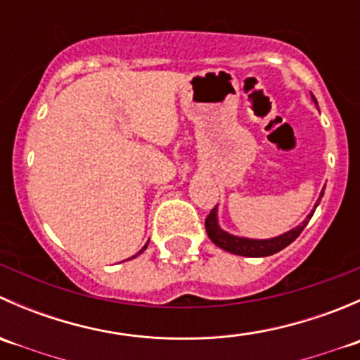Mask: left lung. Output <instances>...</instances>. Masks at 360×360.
I'll return each mask as SVG.
<instances>
[{
    "label": "left lung",
    "instance_id": "left-lung-1",
    "mask_svg": "<svg viewBox=\"0 0 360 360\" xmlns=\"http://www.w3.org/2000/svg\"><path fill=\"white\" fill-rule=\"evenodd\" d=\"M311 101L317 104V99L314 97V94H311ZM322 197H324V190L321 191V197L317 198L314 209H311V212L308 214L307 219H304L303 223L297 224V226L292 228V230L285 231V233L277 235V237H271V238H248V237H238V235L228 233V231H224L223 228L219 226V216H217V205H216L212 210H210V214L205 219L207 235H209V238L217 245V248L228 250V252L231 254H237V256H248V257L271 256V254L288 248L289 244H292V242L300 237V233L304 230L308 221H310L311 216H314L315 209H317V205L321 203Z\"/></svg>",
    "mask_w": 360,
    "mask_h": 360
}]
</instances>
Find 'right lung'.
<instances>
[{
  "label": "right lung",
  "mask_w": 360,
  "mask_h": 360,
  "mask_svg": "<svg viewBox=\"0 0 360 360\" xmlns=\"http://www.w3.org/2000/svg\"><path fill=\"white\" fill-rule=\"evenodd\" d=\"M146 248H148V244H146V245H144V248H143V249H141V250H139V252H137V254H136V256H132V257H137V256H139V254H141V252H143V250H146Z\"/></svg>",
  "instance_id": "add662e5"
}]
</instances>
